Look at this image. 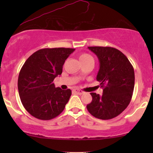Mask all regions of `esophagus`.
<instances>
[{
  "instance_id": "1",
  "label": "esophagus",
  "mask_w": 153,
  "mask_h": 153,
  "mask_svg": "<svg viewBox=\"0 0 153 153\" xmlns=\"http://www.w3.org/2000/svg\"><path fill=\"white\" fill-rule=\"evenodd\" d=\"M73 91H74V92L75 93V94H79V95H81V94H83V92H82V91L78 90V89H75V90H73Z\"/></svg>"
}]
</instances>
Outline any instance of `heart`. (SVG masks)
<instances>
[{
  "instance_id": "1",
  "label": "heart",
  "mask_w": 153,
  "mask_h": 153,
  "mask_svg": "<svg viewBox=\"0 0 153 153\" xmlns=\"http://www.w3.org/2000/svg\"><path fill=\"white\" fill-rule=\"evenodd\" d=\"M79 59H80V62H82V61L87 60V59H93V58L90 54H86V53H82L80 54V56H79Z\"/></svg>"
}]
</instances>
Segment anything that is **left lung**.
I'll use <instances>...</instances> for the list:
<instances>
[{
  "instance_id": "left-lung-1",
  "label": "left lung",
  "mask_w": 153,
  "mask_h": 153,
  "mask_svg": "<svg viewBox=\"0 0 153 153\" xmlns=\"http://www.w3.org/2000/svg\"><path fill=\"white\" fill-rule=\"evenodd\" d=\"M97 56L99 71L96 80L103 88L101 96L91 93L92 101L87 109L96 118L113 119L130 103L134 87V71L121 51L110 47H88Z\"/></svg>"
}]
</instances>
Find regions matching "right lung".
Returning <instances> with one entry per match:
<instances>
[{"mask_svg": "<svg viewBox=\"0 0 153 153\" xmlns=\"http://www.w3.org/2000/svg\"><path fill=\"white\" fill-rule=\"evenodd\" d=\"M72 48L42 49L29 57L21 69L18 89L25 109L35 118L50 120L60 114L71 96V89L55 88L54 79L62 74Z\"/></svg>", "mask_w": 153, "mask_h": 153, "instance_id": "add662e5", "label": "right lung"}]
</instances>
